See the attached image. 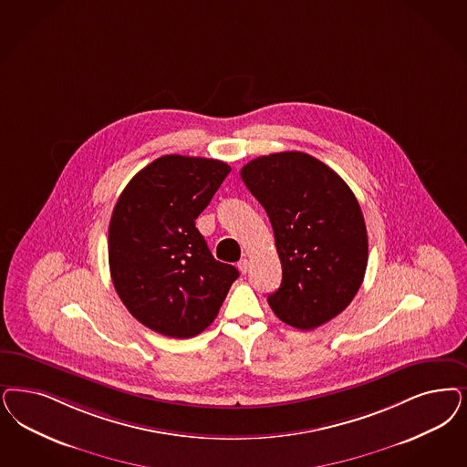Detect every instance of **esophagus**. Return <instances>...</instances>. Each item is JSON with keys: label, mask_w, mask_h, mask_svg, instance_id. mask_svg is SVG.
Instances as JSON below:
<instances>
[{"label": "esophagus", "mask_w": 467, "mask_h": 467, "mask_svg": "<svg viewBox=\"0 0 467 467\" xmlns=\"http://www.w3.org/2000/svg\"><path fill=\"white\" fill-rule=\"evenodd\" d=\"M248 265H250V262H248L246 258H242V260L238 262V269L242 271V274H246V271H248Z\"/></svg>", "instance_id": "1"}]
</instances>
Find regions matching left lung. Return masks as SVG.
<instances>
[{
	"instance_id": "left-lung-1",
	"label": "left lung",
	"mask_w": 467,
	"mask_h": 467,
	"mask_svg": "<svg viewBox=\"0 0 467 467\" xmlns=\"http://www.w3.org/2000/svg\"><path fill=\"white\" fill-rule=\"evenodd\" d=\"M243 182L273 224L283 281L267 296L274 314L310 331L354 300L368 267L360 205L341 177L302 151L248 161Z\"/></svg>"
}]
</instances>
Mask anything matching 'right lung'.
Returning a JSON list of instances; mask_svg holds the SVG:
<instances>
[{"mask_svg": "<svg viewBox=\"0 0 467 467\" xmlns=\"http://www.w3.org/2000/svg\"><path fill=\"white\" fill-rule=\"evenodd\" d=\"M229 172L224 161L165 155L132 177L113 207V286L129 312L163 337L207 329L240 275L213 258L194 225Z\"/></svg>", "mask_w": 467, "mask_h": 467, "instance_id": "1", "label": "right lung"}]
</instances>
